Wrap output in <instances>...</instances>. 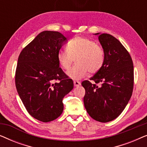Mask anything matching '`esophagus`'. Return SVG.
Segmentation results:
<instances>
[{
  "mask_svg": "<svg viewBox=\"0 0 147 147\" xmlns=\"http://www.w3.org/2000/svg\"><path fill=\"white\" fill-rule=\"evenodd\" d=\"M74 86H76V87H78V86L81 85V83H80L79 81H74Z\"/></svg>",
  "mask_w": 147,
  "mask_h": 147,
  "instance_id": "obj_1",
  "label": "esophagus"
}]
</instances>
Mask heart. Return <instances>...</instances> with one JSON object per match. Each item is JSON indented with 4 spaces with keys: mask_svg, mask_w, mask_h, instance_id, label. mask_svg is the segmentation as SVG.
Listing matches in <instances>:
<instances>
[{
    "mask_svg": "<svg viewBox=\"0 0 147 147\" xmlns=\"http://www.w3.org/2000/svg\"><path fill=\"white\" fill-rule=\"evenodd\" d=\"M57 60L63 69L68 70L76 59V65L67 72L73 80H80L88 71L96 74L101 69L105 60V52L95 41L85 37H78L68 42L67 49H60Z\"/></svg>",
    "mask_w": 147,
    "mask_h": 147,
    "instance_id": "obj_1",
    "label": "heart"
}]
</instances>
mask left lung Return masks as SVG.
Returning a JSON list of instances; mask_svg holds the SVG:
<instances>
[{
  "label": "left lung",
  "instance_id": "1",
  "mask_svg": "<svg viewBox=\"0 0 147 147\" xmlns=\"http://www.w3.org/2000/svg\"><path fill=\"white\" fill-rule=\"evenodd\" d=\"M105 52L101 69L90 80L82 83L86 94V111L96 121H112L122 113L131 98L134 66L130 54L122 43L107 33H95ZM96 83H100L99 87Z\"/></svg>",
  "mask_w": 147,
  "mask_h": 147
}]
</instances>
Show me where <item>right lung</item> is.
Masks as SVG:
<instances>
[{"label":"right lung","instance_id":"1","mask_svg":"<svg viewBox=\"0 0 147 147\" xmlns=\"http://www.w3.org/2000/svg\"><path fill=\"white\" fill-rule=\"evenodd\" d=\"M67 41L59 32L43 31L22 50L18 59L17 92L30 115L41 122L61 115L63 98L74 88L73 80L59 67L57 57Z\"/></svg>","mask_w":147,"mask_h":147}]
</instances>
